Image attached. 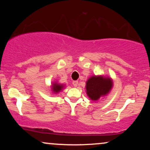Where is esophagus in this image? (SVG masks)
I'll return each instance as SVG.
<instances>
[{
    "label": "esophagus",
    "instance_id": "esophagus-1",
    "mask_svg": "<svg viewBox=\"0 0 150 150\" xmlns=\"http://www.w3.org/2000/svg\"><path fill=\"white\" fill-rule=\"evenodd\" d=\"M73 86L75 87H77V85H78V82H77V81H73Z\"/></svg>",
    "mask_w": 150,
    "mask_h": 150
}]
</instances>
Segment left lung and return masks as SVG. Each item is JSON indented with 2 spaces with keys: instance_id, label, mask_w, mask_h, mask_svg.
<instances>
[{
  "instance_id": "obj_1",
  "label": "left lung",
  "mask_w": 150,
  "mask_h": 150,
  "mask_svg": "<svg viewBox=\"0 0 150 150\" xmlns=\"http://www.w3.org/2000/svg\"><path fill=\"white\" fill-rule=\"evenodd\" d=\"M113 80L108 76L93 75L86 82V93L91 100L97 101L107 95L113 87Z\"/></svg>"
}]
</instances>
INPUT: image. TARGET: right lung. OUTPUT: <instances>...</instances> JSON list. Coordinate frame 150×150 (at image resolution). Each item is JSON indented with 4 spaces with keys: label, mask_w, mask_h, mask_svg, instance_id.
Instances as JSON below:
<instances>
[{
    "label": "right lung",
    "mask_w": 150,
    "mask_h": 150,
    "mask_svg": "<svg viewBox=\"0 0 150 150\" xmlns=\"http://www.w3.org/2000/svg\"><path fill=\"white\" fill-rule=\"evenodd\" d=\"M65 87V85H63V84H60L58 83V82H53L52 84L51 85V92H52L53 94H56L58 93L61 92L64 87Z\"/></svg>",
    "instance_id": "add662e5"
}]
</instances>
